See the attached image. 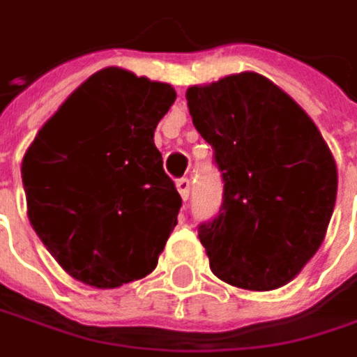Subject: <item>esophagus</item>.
<instances>
[{"label":"esophagus","instance_id":"1","mask_svg":"<svg viewBox=\"0 0 357 357\" xmlns=\"http://www.w3.org/2000/svg\"><path fill=\"white\" fill-rule=\"evenodd\" d=\"M176 185H178L179 195H181L183 199H188V197H190V179L179 178L178 181H176Z\"/></svg>","mask_w":357,"mask_h":357}]
</instances>
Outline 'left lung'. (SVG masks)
I'll return each instance as SVG.
<instances>
[{
    "label": "left lung",
    "instance_id": "8db88e82",
    "mask_svg": "<svg viewBox=\"0 0 357 357\" xmlns=\"http://www.w3.org/2000/svg\"><path fill=\"white\" fill-rule=\"evenodd\" d=\"M185 98L224 181L218 213L197 227L209 268L243 289L286 286L330 224L332 151L302 107L254 71L190 87Z\"/></svg>",
    "mask_w": 357,
    "mask_h": 357
}]
</instances>
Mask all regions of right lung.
I'll list each match as a JSON object with an SVG mask.
<instances>
[{
    "instance_id": "1",
    "label": "right lung",
    "mask_w": 357,
    "mask_h": 357,
    "mask_svg": "<svg viewBox=\"0 0 357 357\" xmlns=\"http://www.w3.org/2000/svg\"><path fill=\"white\" fill-rule=\"evenodd\" d=\"M174 101L167 84L101 70L25 151L29 222L55 261L87 286L146 278L178 224L181 197L153 144Z\"/></svg>"
}]
</instances>
